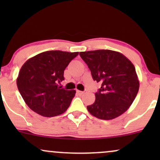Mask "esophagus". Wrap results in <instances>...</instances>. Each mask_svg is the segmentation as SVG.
Listing matches in <instances>:
<instances>
[{"mask_svg": "<svg viewBox=\"0 0 160 160\" xmlns=\"http://www.w3.org/2000/svg\"><path fill=\"white\" fill-rule=\"evenodd\" d=\"M77 93H78V95H82L83 94V92L80 91V90H77Z\"/></svg>", "mask_w": 160, "mask_h": 160, "instance_id": "34e87169", "label": "esophagus"}]
</instances>
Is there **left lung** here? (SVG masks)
<instances>
[{
	"instance_id": "1",
	"label": "left lung",
	"mask_w": 160,
	"mask_h": 160,
	"mask_svg": "<svg viewBox=\"0 0 160 160\" xmlns=\"http://www.w3.org/2000/svg\"><path fill=\"white\" fill-rule=\"evenodd\" d=\"M92 76L102 86L87 110L101 120H113L126 112L139 89L135 68L122 53L109 49L80 52Z\"/></svg>"
}]
</instances>
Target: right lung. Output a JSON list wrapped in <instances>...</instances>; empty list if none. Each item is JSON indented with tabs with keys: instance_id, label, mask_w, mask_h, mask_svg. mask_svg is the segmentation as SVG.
Wrapping results in <instances>:
<instances>
[{
	"instance_id": "obj_1",
	"label": "right lung",
	"mask_w": 160,
	"mask_h": 160,
	"mask_svg": "<svg viewBox=\"0 0 160 160\" xmlns=\"http://www.w3.org/2000/svg\"><path fill=\"white\" fill-rule=\"evenodd\" d=\"M79 54L60 50L47 51L25 62L16 80L25 102L33 111L52 117L65 113L76 91L61 89L64 71Z\"/></svg>"
}]
</instances>
